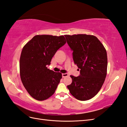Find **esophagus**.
Returning a JSON list of instances; mask_svg holds the SVG:
<instances>
[{"instance_id":"34e87169","label":"esophagus","mask_w":127,"mask_h":127,"mask_svg":"<svg viewBox=\"0 0 127 127\" xmlns=\"http://www.w3.org/2000/svg\"><path fill=\"white\" fill-rule=\"evenodd\" d=\"M68 76V74H66V73H65V74H62V77H66Z\"/></svg>"}]
</instances>
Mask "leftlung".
Returning <instances> with one entry per match:
<instances>
[{
  "instance_id": "8db88e82",
  "label": "left lung",
  "mask_w": 127,
  "mask_h": 127,
  "mask_svg": "<svg viewBox=\"0 0 127 127\" xmlns=\"http://www.w3.org/2000/svg\"><path fill=\"white\" fill-rule=\"evenodd\" d=\"M66 42L73 51L72 56L80 75H70L72 83L67 86L72 96L85 101L99 92L107 74L106 51L97 37L87 34L65 35Z\"/></svg>"
}]
</instances>
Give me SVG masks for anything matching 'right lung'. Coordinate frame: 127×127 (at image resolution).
I'll return each mask as SVG.
<instances>
[{
    "label": "right lung",
    "instance_id": "1",
    "mask_svg": "<svg viewBox=\"0 0 127 127\" xmlns=\"http://www.w3.org/2000/svg\"><path fill=\"white\" fill-rule=\"evenodd\" d=\"M66 43L63 35L34 36L23 47L20 60V76L24 87L37 100L52 96L62 79V74L49 69L53 56Z\"/></svg>",
    "mask_w": 127,
    "mask_h": 127
}]
</instances>
